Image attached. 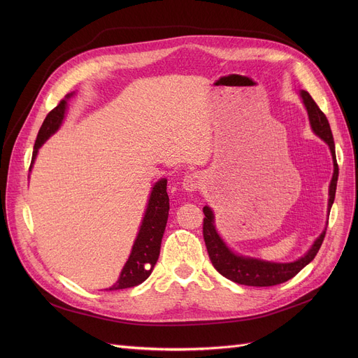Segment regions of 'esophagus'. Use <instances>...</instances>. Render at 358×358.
Instances as JSON below:
<instances>
[{
    "label": "esophagus",
    "instance_id": "1",
    "mask_svg": "<svg viewBox=\"0 0 358 358\" xmlns=\"http://www.w3.org/2000/svg\"><path fill=\"white\" fill-rule=\"evenodd\" d=\"M201 185V177L197 173L187 174L182 180V189L185 192H196Z\"/></svg>",
    "mask_w": 358,
    "mask_h": 358
}]
</instances>
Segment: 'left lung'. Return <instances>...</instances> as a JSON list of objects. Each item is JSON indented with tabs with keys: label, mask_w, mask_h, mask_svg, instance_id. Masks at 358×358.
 Instances as JSON below:
<instances>
[{
	"label": "left lung",
	"mask_w": 358,
	"mask_h": 358,
	"mask_svg": "<svg viewBox=\"0 0 358 358\" xmlns=\"http://www.w3.org/2000/svg\"><path fill=\"white\" fill-rule=\"evenodd\" d=\"M300 97L303 100V104L308 110L310 126L315 134L325 141L331 149L332 159H334V176L329 184V200H328V212H331L332 203L335 199L336 192V181H338V164L335 158V143L332 138V131L328 123L327 116L322 110L317 107V104L310 97L308 91H300ZM204 219H203V238L206 242V248H208L209 257L213 267L223 275L238 285L243 286H255V287H268L275 286L280 283L293 278L300 270L306 267L309 262L316 257L319 248H321L327 228L325 231L317 236L313 242L312 248L299 259L293 262H271L251 257H242L232 252L227 243L222 241L216 228H215V216L209 206L203 208ZM328 224V223H327Z\"/></svg>",
	"instance_id": "8db88e82"
}]
</instances>
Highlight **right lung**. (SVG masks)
I'll use <instances>...</instances> for the list:
<instances>
[{
  "instance_id": "obj_1",
  "label": "right lung",
  "mask_w": 358,
  "mask_h": 358,
  "mask_svg": "<svg viewBox=\"0 0 358 358\" xmlns=\"http://www.w3.org/2000/svg\"><path fill=\"white\" fill-rule=\"evenodd\" d=\"M72 96V92L68 94L65 100H62L58 106H56L52 111L48 113V116L37 134V139L34 142L33 157H31V165L36 159L37 150L39 148L52 136L56 130H58L64 122L65 110H66V99ZM168 210H169V197L166 193V180H159L152 192H150L148 208L141 224L139 234L136 236V241L131 247V252L129 255V259L120 273L119 280L116 285H113L108 290H120L127 287H135L150 275L152 273L161 250V241L162 235L166 227L168 220Z\"/></svg>"
}]
</instances>
